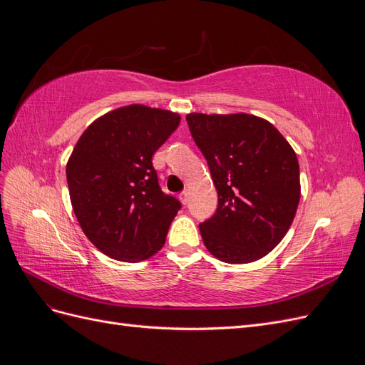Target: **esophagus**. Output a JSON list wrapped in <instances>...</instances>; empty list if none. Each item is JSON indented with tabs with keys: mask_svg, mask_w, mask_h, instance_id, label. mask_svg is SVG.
Segmentation results:
<instances>
[{
	"mask_svg": "<svg viewBox=\"0 0 365 365\" xmlns=\"http://www.w3.org/2000/svg\"><path fill=\"white\" fill-rule=\"evenodd\" d=\"M178 197H180V201L185 205L187 202H189V193H187V192H181L180 195H178Z\"/></svg>",
	"mask_w": 365,
	"mask_h": 365,
	"instance_id": "obj_1",
	"label": "esophagus"
}]
</instances>
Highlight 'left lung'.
Listing matches in <instances>:
<instances>
[{
	"mask_svg": "<svg viewBox=\"0 0 365 365\" xmlns=\"http://www.w3.org/2000/svg\"><path fill=\"white\" fill-rule=\"evenodd\" d=\"M185 118L217 190L216 213L200 224L205 248L225 263L262 259L288 233L300 202L294 149L268 120L251 114Z\"/></svg>",
	"mask_w": 365,
	"mask_h": 365,
	"instance_id": "left-lung-1",
	"label": "left lung"
}]
</instances>
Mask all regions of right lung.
Returning a JSON list of instances; mask_svg holds the SVG:
<instances>
[{"mask_svg": "<svg viewBox=\"0 0 365 365\" xmlns=\"http://www.w3.org/2000/svg\"><path fill=\"white\" fill-rule=\"evenodd\" d=\"M180 114L128 105L85 129L67 163L74 215L108 257L141 262L158 252L181 208L165 195L152 155L180 125Z\"/></svg>", "mask_w": 365, "mask_h": 365, "instance_id": "right-lung-1", "label": "right lung"}]
</instances>
